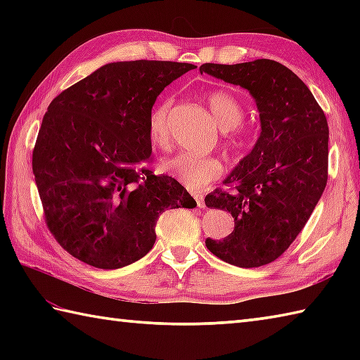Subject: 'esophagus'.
<instances>
[{
  "mask_svg": "<svg viewBox=\"0 0 360 360\" xmlns=\"http://www.w3.org/2000/svg\"><path fill=\"white\" fill-rule=\"evenodd\" d=\"M195 200H196L198 207H200V209H204V207H205V202H204V195H201V193H195Z\"/></svg>",
  "mask_w": 360,
  "mask_h": 360,
  "instance_id": "34e87169",
  "label": "esophagus"
}]
</instances>
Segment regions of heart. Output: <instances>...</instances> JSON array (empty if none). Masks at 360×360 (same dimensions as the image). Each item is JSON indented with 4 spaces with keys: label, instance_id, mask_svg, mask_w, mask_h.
<instances>
[{
    "label": "heart",
    "instance_id": "1",
    "mask_svg": "<svg viewBox=\"0 0 360 360\" xmlns=\"http://www.w3.org/2000/svg\"><path fill=\"white\" fill-rule=\"evenodd\" d=\"M207 103L219 127L226 129L229 147L241 156L249 155L257 143V131L252 127L241 124L244 119L243 105L226 91H212L207 96ZM170 108L172 101L164 98L155 105L148 117L150 139L153 145L160 148L167 147L170 141V125H168ZM160 168L188 190L204 188L224 172V165L218 158L192 155V153H179L167 158L160 162Z\"/></svg>",
    "mask_w": 360,
    "mask_h": 360
}]
</instances>
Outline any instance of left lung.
<instances>
[{"label": "left lung", "mask_w": 360, "mask_h": 360, "mask_svg": "<svg viewBox=\"0 0 360 360\" xmlns=\"http://www.w3.org/2000/svg\"><path fill=\"white\" fill-rule=\"evenodd\" d=\"M201 74L246 88L255 98L262 134L254 150L215 188L205 205L229 210L233 232L205 240L223 262L259 267L283 255L308 223L328 181V122L308 86L278 62L204 63Z\"/></svg>", "instance_id": "1"}]
</instances>
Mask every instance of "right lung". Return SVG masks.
I'll return each instance as SVG.
<instances>
[{
  "instance_id": "right-lung-1",
  "label": "right lung",
  "mask_w": 360,
  "mask_h": 360,
  "mask_svg": "<svg viewBox=\"0 0 360 360\" xmlns=\"http://www.w3.org/2000/svg\"><path fill=\"white\" fill-rule=\"evenodd\" d=\"M195 65L134 60L102 66L60 93L32 153L43 217L80 262L119 269L147 255L159 215L196 201L170 176H156L148 117L164 88Z\"/></svg>"
}]
</instances>
